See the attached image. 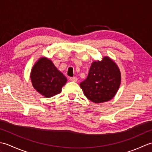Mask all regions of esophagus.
Wrapping results in <instances>:
<instances>
[{
    "label": "esophagus",
    "instance_id": "esophagus-1",
    "mask_svg": "<svg viewBox=\"0 0 152 152\" xmlns=\"http://www.w3.org/2000/svg\"><path fill=\"white\" fill-rule=\"evenodd\" d=\"M70 81L71 82H77V80H78V78H76V77H71V78H69Z\"/></svg>",
    "mask_w": 152,
    "mask_h": 152
}]
</instances>
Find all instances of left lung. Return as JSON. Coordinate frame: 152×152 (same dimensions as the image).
Listing matches in <instances>:
<instances>
[{"instance_id": "obj_1", "label": "left lung", "mask_w": 152, "mask_h": 152, "mask_svg": "<svg viewBox=\"0 0 152 152\" xmlns=\"http://www.w3.org/2000/svg\"><path fill=\"white\" fill-rule=\"evenodd\" d=\"M121 83V73L114 61L104 57L91 64L87 78L80 83L84 95L94 103L112 99Z\"/></svg>"}]
</instances>
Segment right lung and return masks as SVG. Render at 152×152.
Instances as JSON below:
<instances>
[{
	"instance_id": "right-lung-1",
	"label": "right lung",
	"mask_w": 152,
	"mask_h": 152,
	"mask_svg": "<svg viewBox=\"0 0 152 152\" xmlns=\"http://www.w3.org/2000/svg\"><path fill=\"white\" fill-rule=\"evenodd\" d=\"M31 80L34 88L48 98L60 93L67 80L52 61L46 57L40 58L34 64L31 72Z\"/></svg>"
}]
</instances>
